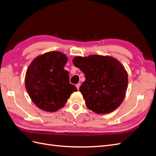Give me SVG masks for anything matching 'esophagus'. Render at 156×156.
<instances>
[{"label": "esophagus", "mask_w": 156, "mask_h": 156, "mask_svg": "<svg viewBox=\"0 0 156 156\" xmlns=\"http://www.w3.org/2000/svg\"><path fill=\"white\" fill-rule=\"evenodd\" d=\"M80 86H81V84H80V83H78V84H76V87H77V90H79V89Z\"/></svg>", "instance_id": "obj_1"}]
</instances>
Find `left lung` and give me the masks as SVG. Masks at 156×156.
Returning <instances> with one entry per match:
<instances>
[{"mask_svg":"<svg viewBox=\"0 0 156 156\" xmlns=\"http://www.w3.org/2000/svg\"><path fill=\"white\" fill-rule=\"evenodd\" d=\"M73 63L85 75L79 91L89 109L104 115L120 106L126 96L128 76L119 60L109 56L93 55L76 56Z\"/></svg>","mask_w":156,"mask_h":156,"instance_id":"left-lung-1","label":"left lung"}]
</instances>
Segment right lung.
Instances as JSON below:
<instances>
[{
  "label": "right lung",
  "instance_id": "right-lung-1",
  "mask_svg": "<svg viewBox=\"0 0 156 156\" xmlns=\"http://www.w3.org/2000/svg\"><path fill=\"white\" fill-rule=\"evenodd\" d=\"M66 55L50 51L37 56L28 68L25 87L32 102L40 109L55 112L64 106L71 94L77 91L69 83V72L64 69Z\"/></svg>",
  "mask_w": 156,
  "mask_h": 156
}]
</instances>
